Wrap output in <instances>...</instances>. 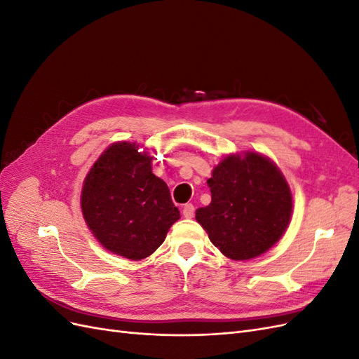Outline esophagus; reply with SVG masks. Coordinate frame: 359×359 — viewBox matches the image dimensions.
Masks as SVG:
<instances>
[{
  "label": "esophagus",
  "instance_id": "34e87169",
  "mask_svg": "<svg viewBox=\"0 0 359 359\" xmlns=\"http://www.w3.org/2000/svg\"><path fill=\"white\" fill-rule=\"evenodd\" d=\"M182 215L186 217V219H193L194 215V206L191 203H186L182 206Z\"/></svg>",
  "mask_w": 359,
  "mask_h": 359
}]
</instances>
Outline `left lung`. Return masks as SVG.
I'll use <instances>...</instances> for the list:
<instances>
[{
	"mask_svg": "<svg viewBox=\"0 0 359 359\" xmlns=\"http://www.w3.org/2000/svg\"><path fill=\"white\" fill-rule=\"evenodd\" d=\"M208 186L211 203L196 210V220L226 257L255 259L286 232L292 193L283 173L266 156L245 151L223 157Z\"/></svg>",
	"mask_w": 359,
	"mask_h": 359,
	"instance_id": "obj_1",
	"label": "left lung"
}]
</instances>
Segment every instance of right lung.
Masks as SVG:
<instances>
[{
    "instance_id": "add662e5",
    "label": "right lung",
    "mask_w": 359,
    "mask_h": 359,
    "mask_svg": "<svg viewBox=\"0 0 359 359\" xmlns=\"http://www.w3.org/2000/svg\"><path fill=\"white\" fill-rule=\"evenodd\" d=\"M81 208L95 240L130 260L153 255L180 220L168 184L153 173V157L126 140L107 147L86 173Z\"/></svg>"
}]
</instances>
